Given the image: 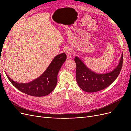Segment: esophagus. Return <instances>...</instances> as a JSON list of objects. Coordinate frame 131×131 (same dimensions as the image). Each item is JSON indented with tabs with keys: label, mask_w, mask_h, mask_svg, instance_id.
<instances>
[{
	"label": "esophagus",
	"mask_w": 131,
	"mask_h": 131,
	"mask_svg": "<svg viewBox=\"0 0 131 131\" xmlns=\"http://www.w3.org/2000/svg\"><path fill=\"white\" fill-rule=\"evenodd\" d=\"M65 53H66L67 57L68 58H70L72 56V49L70 47L68 46L65 47V49L64 50Z\"/></svg>",
	"instance_id": "1"
}]
</instances>
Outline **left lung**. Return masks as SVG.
I'll use <instances>...</instances> for the list:
<instances>
[{"label":"left lung","mask_w":131,"mask_h":131,"mask_svg":"<svg viewBox=\"0 0 131 131\" xmlns=\"http://www.w3.org/2000/svg\"><path fill=\"white\" fill-rule=\"evenodd\" d=\"M74 61L77 64L76 79L79 86L85 92H95L106 88L117 78L122 67L123 53L116 68L105 74L94 73L78 57H75Z\"/></svg>","instance_id":"obj_1"}]
</instances>
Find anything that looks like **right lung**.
I'll return each instance as SVG.
<instances>
[{"label":"right lung","instance_id":"right-lung-1","mask_svg":"<svg viewBox=\"0 0 131 131\" xmlns=\"http://www.w3.org/2000/svg\"><path fill=\"white\" fill-rule=\"evenodd\" d=\"M66 59L65 53L57 55L41 76L28 83L16 82L6 74L11 84L21 92L34 97L45 96L52 92L56 87L58 73Z\"/></svg>","mask_w":131,"mask_h":131}]
</instances>
